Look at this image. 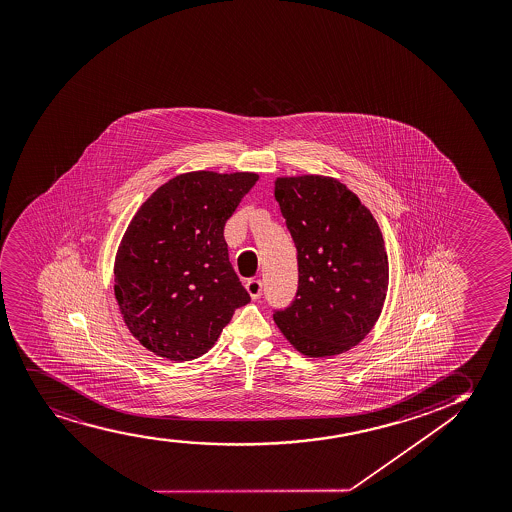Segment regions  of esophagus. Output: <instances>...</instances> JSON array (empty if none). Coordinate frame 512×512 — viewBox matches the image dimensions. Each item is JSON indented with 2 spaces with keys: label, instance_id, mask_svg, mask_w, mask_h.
Here are the masks:
<instances>
[{
  "label": "esophagus",
  "instance_id": "1",
  "mask_svg": "<svg viewBox=\"0 0 512 512\" xmlns=\"http://www.w3.org/2000/svg\"><path fill=\"white\" fill-rule=\"evenodd\" d=\"M247 290L248 293H250V297H252L253 300H257V298H260V295H262V281L257 278L248 279Z\"/></svg>",
  "mask_w": 512,
  "mask_h": 512
}]
</instances>
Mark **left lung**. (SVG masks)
Here are the masks:
<instances>
[{
  "label": "left lung",
  "instance_id": "1",
  "mask_svg": "<svg viewBox=\"0 0 512 512\" xmlns=\"http://www.w3.org/2000/svg\"><path fill=\"white\" fill-rule=\"evenodd\" d=\"M274 196L298 260L297 293L274 310V321L300 354H343L366 338L385 303L388 257L378 222L331 177H279Z\"/></svg>",
  "mask_w": 512,
  "mask_h": 512
}]
</instances>
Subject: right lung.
Masks as SVG:
<instances>
[{
  "instance_id": "obj_1",
  "label": "right lung",
  "mask_w": 512,
  "mask_h": 512,
  "mask_svg": "<svg viewBox=\"0 0 512 512\" xmlns=\"http://www.w3.org/2000/svg\"><path fill=\"white\" fill-rule=\"evenodd\" d=\"M257 179L181 174L134 215L115 260V298L129 331L153 354L200 357L250 302L229 262L224 226Z\"/></svg>"
}]
</instances>
